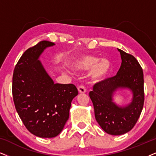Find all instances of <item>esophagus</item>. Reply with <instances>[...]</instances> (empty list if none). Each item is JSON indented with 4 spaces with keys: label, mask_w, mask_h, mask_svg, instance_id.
<instances>
[{
    "label": "esophagus",
    "mask_w": 156,
    "mask_h": 156,
    "mask_svg": "<svg viewBox=\"0 0 156 156\" xmlns=\"http://www.w3.org/2000/svg\"><path fill=\"white\" fill-rule=\"evenodd\" d=\"M78 91L80 93H84L86 92V89L83 85H80L78 86Z\"/></svg>",
    "instance_id": "1"
}]
</instances>
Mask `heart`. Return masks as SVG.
Returning <instances> with one entry per match:
<instances>
[{
	"instance_id": "obj_1",
	"label": "heart",
	"mask_w": 156,
	"mask_h": 156,
	"mask_svg": "<svg viewBox=\"0 0 156 156\" xmlns=\"http://www.w3.org/2000/svg\"><path fill=\"white\" fill-rule=\"evenodd\" d=\"M75 70L84 71L91 69L90 76L96 82L101 81L106 77L111 70V63L108 59H100L98 56L92 55H82L74 59L71 63Z\"/></svg>"
}]
</instances>
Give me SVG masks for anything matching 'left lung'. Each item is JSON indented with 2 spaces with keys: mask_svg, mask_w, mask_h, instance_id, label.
<instances>
[{
  "mask_svg": "<svg viewBox=\"0 0 156 156\" xmlns=\"http://www.w3.org/2000/svg\"><path fill=\"white\" fill-rule=\"evenodd\" d=\"M118 51L122 62L116 76L95 84L89 93L96 121L111 135L124 134L134 127L145 100L143 69L133 55ZM119 88H128L133 92L132 102L126 107H119L112 102L113 94Z\"/></svg>",
  "mask_w": 156,
  "mask_h": 156,
  "instance_id": "obj_1",
  "label": "left lung"
}]
</instances>
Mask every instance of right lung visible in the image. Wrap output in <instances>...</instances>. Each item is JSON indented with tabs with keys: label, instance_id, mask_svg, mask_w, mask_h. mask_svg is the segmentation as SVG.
<instances>
[{
	"label": "right lung",
	"instance_id": "obj_1",
	"mask_svg": "<svg viewBox=\"0 0 156 156\" xmlns=\"http://www.w3.org/2000/svg\"><path fill=\"white\" fill-rule=\"evenodd\" d=\"M55 44L43 40L30 48L17 62L13 74V103L28 131L43 138L56 137L69 119V109L78 90L72 84H55L40 55Z\"/></svg>",
	"mask_w": 156,
	"mask_h": 156
}]
</instances>
